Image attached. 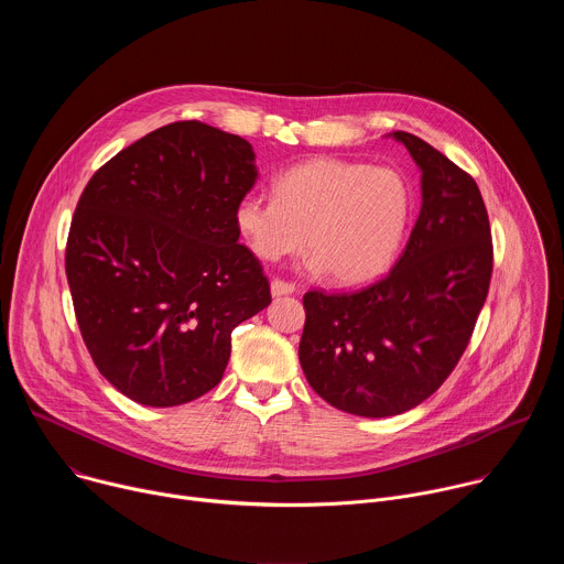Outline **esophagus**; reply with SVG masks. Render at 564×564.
Returning <instances> with one entry per match:
<instances>
[{"instance_id": "obj_1", "label": "esophagus", "mask_w": 564, "mask_h": 564, "mask_svg": "<svg viewBox=\"0 0 564 564\" xmlns=\"http://www.w3.org/2000/svg\"><path fill=\"white\" fill-rule=\"evenodd\" d=\"M270 288H272V296H285V294H292L296 290L294 283L283 281V279H274Z\"/></svg>"}]
</instances>
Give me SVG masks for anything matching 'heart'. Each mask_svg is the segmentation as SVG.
Masks as SVG:
<instances>
[{"label": "heart", "mask_w": 564, "mask_h": 564, "mask_svg": "<svg viewBox=\"0 0 564 564\" xmlns=\"http://www.w3.org/2000/svg\"><path fill=\"white\" fill-rule=\"evenodd\" d=\"M274 198L246 196L234 220L250 250L279 261L305 243L310 270L341 285L372 281L392 263L411 218L399 172L341 158H312L274 178Z\"/></svg>", "instance_id": "b5f03b06"}]
</instances>
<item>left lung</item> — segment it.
<instances>
[{"mask_svg": "<svg viewBox=\"0 0 564 564\" xmlns=\"http://www.w3.org/2000/svg\"><path fill=\"white\" fill-rule=\"evenodd\" d=\"M422 170L406 250L377 283L305 292L299 361L330 406L359 417L406 413L464 355L494 272L489 214L475 181L422 138L394 131Z\"/></svg>", "mask_w": 564, "mask_h": 564, "instance_id": "left-lung-1", "label": "left lung"}]
</instances>
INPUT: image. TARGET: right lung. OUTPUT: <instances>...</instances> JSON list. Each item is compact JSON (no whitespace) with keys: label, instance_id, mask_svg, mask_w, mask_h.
<instances>
[{"label":"right lung","instance_id":"add662e5","mask_svg":"<svg viewBox=\"0 0 564 564\" xmlns=\"http://www.w3.org/2000/svg\"><path fill=\"white\" fill-rule=\"evenodd\" d=\"M257 176L248 140L183 120L116 153L79 196L64 257L75 318L102 377L138 404L209 392L231 330L270 305L234 220Z\"/></svg>","mask_w":564,"mask_h":564}]
</instances>
